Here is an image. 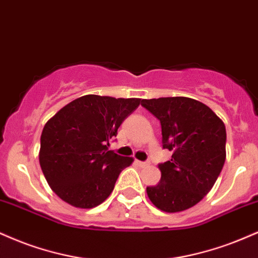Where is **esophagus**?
I'll return each instance as SVG.
<instances>
[{
    "instance_id": "esophagus-1",
    "label": "esophagus",
    "mask_w": 258,
    "mask_h": 258,
    "mask_svg": "<svg viewBox=\"0 0 258 258\" xmlns=\"http://www.w3.org/2000/svg\"><path fill=\"white\" fill-rule=\"evenodd\" d=\"M136 164H137V166H139V167H145V166H148V162H143V161H136Z\"/></svg>"
}]
</instances>
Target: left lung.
<instances>
[{"mask_svg":"<svg viewBox=\"0 0 258 258\" xmlns=\"http://www.w3.org/2000/svg\"><path fill=\"white\" fill-rule=\"evenodd\" d=\"M161 122L163 148L172 159L159 164L161 180L147 187L149 200L166 213L196 206L213 188L226 160V127L208 105L188 97L143 99Z\"/></svg>","mask_w":258,"mask_h":258,"instance_id":"left-lung-1","label":"left lung"}]
</instances>
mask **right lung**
Instances as JSON below:
<instances>
[{
  "mask_svg": "<svg viewBox=\"0 0 258 258\" xmlns=\"http://www.w3.org/2000/svg\"><path fill=\"white\" fill-rule=\"evenodd\" d=\"M141 98L85 95L46 121L40 136L39 164L49 186L62 201L91 209L107 200L132 157L108 151L122 121Z\"/></svg>",
  "mask_w": 258,
  "mask_h": 258,
  "instance_id": "1",
  "label": "right lung"
}]
</instances>
